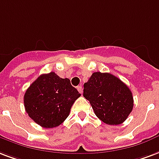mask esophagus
Wrapping results in <instances>:
<instances>
[{
	"label": "esophagus",
	"instance_id": "1",
	"mask_svg": "<svg viewBox=\"0 0 159 159\" xmlns=\"http://www.w3.org/2000/svg\"><path fill=\"white\" fill-rule=\"evenodd\" d=\"M77 91H78V92H79V93H81V94H82V86H78V87H77Z\"/></svg>",
	"mask_w": 159,
	"mask_h": 159
}]
</instances>
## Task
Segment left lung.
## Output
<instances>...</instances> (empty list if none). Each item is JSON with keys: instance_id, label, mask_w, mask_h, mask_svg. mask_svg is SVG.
I'll use <instances>...</instances> for the list:
<instances>
[{"instance_id": "1", "label": "left lung", "mask_w": 159, "mask_h": 159, "mask_svg": "<svg viewBox=\"0 0 159 159\" xmlns=\"http://www.w3.org/2000/svg\"><path fill=\"white\" fill-rule=\"evenodd\" d=\"M83 97L97 117L108 125L123 123L133 107L132 92L118 77L97 71L84 83Z\"/></svg>"}]
</instances>
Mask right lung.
I'll list each match as a JSON object with an SVG mask.
<instances>
[{"label": "right lung", "instance_id": "obj_1", "mask_svg": "<svg viewBox=\"0 0 159 159\" xmlns=\"http://www.w3.org/2000/svg\"><path fill=\"white\" fill-rule=\"evenodd\" d=\"M80 96L68 78H61L52 71L41 75L31 83L24 95V106L35 123L52 128L66 120Z\"/></svg>", "mask_w": 159, "mask_h": 159}]
</instances>
